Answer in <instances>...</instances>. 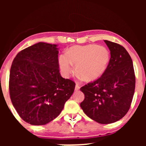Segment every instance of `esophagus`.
Instances as JSON below:
<instances>
[{"mask_svg": "<svg viewBox=\"0 0 146 146\" xmlns=\"http://www.w3.org/2000/svg\"><path fill=\"white\" fill-rule=\"evenodd\" d=\"M80 86H79L78 84H76V85H75V90H80Z\"/></svg>", "mask_w": 146, "mask_h": 146, "instance_id": "obj_1", "label": "esophagus"}]
</instances>
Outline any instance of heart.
I'll list each match as a JSON object with an SVG mask.
<instances>
[{"mask_svg":"<svg viewBox=\"0 0 146 146\" xmlns=\"http://www.w3.org/2000/svg\"><path fill=\"white\" fill-rule=\"evenodd\" d=\"M110 62V53L104 46L95 44L75 45L70 47L66 55L59 57L62 71L68 76L75 71L83 80L95 81L104 73Z\"/></svg>","mask_w":146,"mask_h":146,"instance_id":"obj_1","label":"heart"}]
</instances>
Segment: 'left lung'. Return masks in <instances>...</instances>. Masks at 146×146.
Listing matches in <instances>:
<instances>
[{"instance_id":"obj_1","label":"left lung","mask_w":146,"mask_h":146,"mask_svg":"<svg viewBox=\"0 0 146 146\" xmlns=\"http://www.w3.org/2000/svg\"><path fill=\"white\" fill-rule=\"evenodd\" d=\"M110 51L109 64L103 75L81 87L84 100L80 104L84 113L102 124L121 119L130 109L135 89L131 57L121 45L104 40Z\"/></svg>"}]
</instances>
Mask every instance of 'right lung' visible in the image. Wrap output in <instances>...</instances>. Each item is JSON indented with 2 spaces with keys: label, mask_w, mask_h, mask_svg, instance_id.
Listing matches in <instances>:
<instances>
[{
  "label": "right lung",
  "mask_w": 146,
  "mask_h": 146,
  "mask_svg": "<svg viewBox=\"0 0 146 146\" xmlns=\"http://www.w3.org/2000/svg\"><path fill=\"white\" fill-rule=\"evenodd\" d=\"M57 44L38 42L16 55L9 74V95L27 123L45 125L56 119L71 98L75 83L60 75Z\"/></svg>",
  "instance_id": "1"
}]
</instances>
